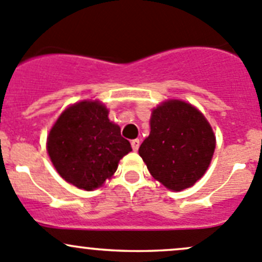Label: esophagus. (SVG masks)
Masks as SVG:
<instances>
[{
    "mask_svg": "<svg viewBox=\"0 0 262 262\" xmlns=\"http://www.w3.org/2000/svg\"><path fill=\"white\" fill-rule=\"evenodd\" d=\"M131 146H132V149H134V151H137V150H139V147H140V140L139 139L132 140Z\"/></svg>",
    "mask_w": 262,
    "mask_h": 262,
    "instance_id": "esophagus-1",
    "label": "esophagus"
}]
</instances>
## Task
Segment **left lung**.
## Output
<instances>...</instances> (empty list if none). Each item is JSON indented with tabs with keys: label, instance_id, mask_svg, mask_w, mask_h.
Segmentation results:
<instances>
[{
	"label": "left lung",
	"instance_id": "left-lung-1",
	"mask_svg": "<svg viewBox=\"0 0 262 262\" xmlns=\"http://www.w3.org/2000/svg\"><path fill=\"white\" fill-rule=\"evenodd\" d=\"M214 149L215 136L206 118L188 103L169 100L152 111L150 135L139 154L155 180L181 191L203 177Z\"/></svg>",
	"mask_w": 262,
	"mask_h": 262
}]
</instances>
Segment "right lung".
Returning a JSON list of instances; mask_svg holds the SVG:
<instances>
[{
	"instance_id": "1",
	"label": "right lung",
	"mask_w": 262,
	"mask_h": 262,
	"mask_svg": "<svg viewBox=\"0 0 262 262\" xmlns=\"http://www.w3.org/2000/svg\"><path fill=\"white\" fill-rule=\"evenodd\" d=\"M47 150L62 178L90 191L102 186L132 149L120 127L108 120L104 105L80 102L59 116L49 132Z\"/></svg>"
}]
</instances>
